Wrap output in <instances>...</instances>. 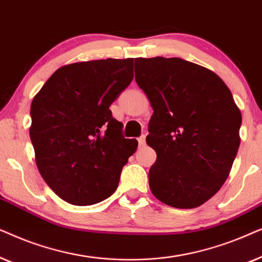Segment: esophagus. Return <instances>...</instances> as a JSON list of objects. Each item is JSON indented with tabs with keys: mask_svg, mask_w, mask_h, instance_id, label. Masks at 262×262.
I'll return each mask as SVG.
<instances>
[{
	"mask_svg": "<svg viewBox=\"0 0 262 262\" xmlns=\"http://www.w3.org/2000/svg\"><path fill=\"white\" fill-rule=\"evenodd\" d=\"M138 143H139V146H144L145 145V135H142L141 137L138 138Z\"/></svg>",
	"mask_w": 262,
	"mask_h": 262,
	"instance_id": "34e87169",
	"label": "esophagus"
}]
</instances>
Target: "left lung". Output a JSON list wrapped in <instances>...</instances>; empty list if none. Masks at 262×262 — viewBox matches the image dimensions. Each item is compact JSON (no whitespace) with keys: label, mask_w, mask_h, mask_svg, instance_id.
Returning <instances> with one entry per match:
<instances>
[{"label":"left lung","mask_w":262,"mask_h":262,"mask_svg":"<svg viewBox=\"0 0 262 262\" xmlns=\"http://www.w3.org/2000/svg\"><path fill=\"white\" fill-rule=\"evenodd\" d=\"M135 75L154 110L150 189L169 206L198 207L220 191L237 154L242 116L231 92L211 70L181 58H137Z\"/></svg>","instance_id":"8db88e82"}]
</instances>
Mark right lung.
<instances>
[{
  "label": "right lung",
  "instance_id": "1",
  "mask_svg": "<svg viewBox=\"0 0 262 262\" xmlns=\"http://www.w3.org/2000/svg\"><path fill=\"white\" fill-rule=\"evenodd\" d=\"M134 78V58L59 68L31 105L30 137L49 187L73 205H93L116 192L138 142L124 138L110 106Z\"/></svg>",
  "mask_w": 262,
  "mask_h": 262
}]
</instances>
